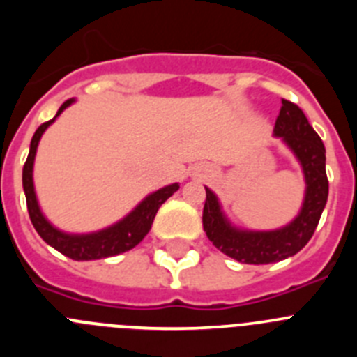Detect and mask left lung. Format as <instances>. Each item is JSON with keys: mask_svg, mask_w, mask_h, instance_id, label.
<instances>
[{"mask_svg": "<svg viewBox=\"0 0 357 357\" xmlns=\"http://www.w3.org/2000/svg\"><path fill=\"white\" fill-rule=\"evenodd\" d=\"M273 135L284 141L304 172V204L293 222L275 230L238 229L227 220L216 195L206 188L207 198L202 216L204 230L218 250L239 263H277L301 252L313 236L327 204L329 181L326 173V146L298 105L282 100Z\"/></svg>", "mask_w": 357, "mask_h": 357, "instance_id": "8db88e82", "label": "left lung"}]
</instances>
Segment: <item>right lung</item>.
<instances>
[{"mask_svg": "<svg viewBox=\"0 0 357 357\" xmlns=\"http://www.w3.org/2000/svg\"><path fill=\"white\" fill-rule=\"evenodd\" d=\"M73 102L75 100L71 98V100L62 103L55 118L43 123L36 130L33 137H31L30 153H28V159L23 168V189L24 195H26L28 214H30L31 223H33L40 238L48 243L50 247L61 252V254L68 255V257L75 261L105 259V257H110V255H118L130 250V248H134L135 245H139L143 241L144 236L150 232L151 223H153V218H155L159 207L175 193L176 189H178V184H169L166 188H160L159 191H153L123 220H119L114 225L107 227V229L98 230V232H91V234H68V232H62L56 227H53L46 220V216H44L39 207V202H37L36 188H33V160H36L37 146H39V141L43 137L44 130Z\"/></svg>", "mask_w": 357, "mask_h": 357, "instance_id": "add662e5", "label": "right lung"}]
</instances>
